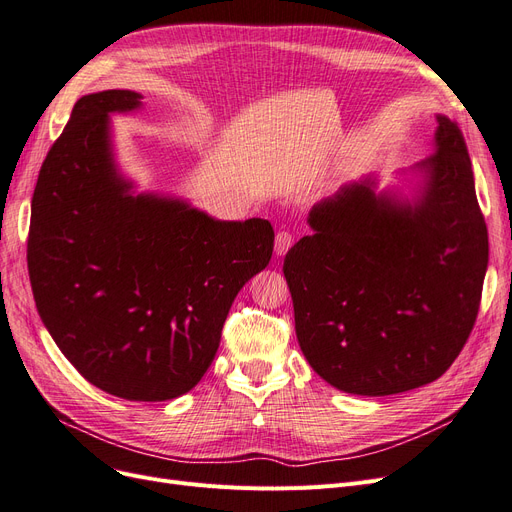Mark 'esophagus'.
<instances>
[{"instance_id":"esophagus-1","label":"esophagus","mask_w":512,"mask_h":512,"mask_svg":"<svg viewBox=\"0 0 512 512\" xmlns=\"http://www.w3.org/2000/svg\"><path fill=\"white\" fill-rule=\"evenodd\" d=\"M292 243H294V235L292 232H288V230H280L275 235V254L277 256H284L290 247H292Z\"/></svg>"}]
</instances>
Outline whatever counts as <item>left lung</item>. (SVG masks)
I'll use <instances>...</instances> for the list:
<instances>
[{"label": "left lung", "instance_id": "left-lung-1", "mask_svg": "<svg viewBox=\"0 0 512 512\" xmlns=\"http://www.w3.org/2000/svg\"><path fill=\"white\" fill-rule=\"evenodd\" d=\"M414 207L354 183L309 213L284 275L307 363L339 391L395 395L438 380L466 346L489 237L466 138L438 117Z\"/></svg>", "mask_w": 512, "mask_h": 512}]
</instances>
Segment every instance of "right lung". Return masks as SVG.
<instances>
[{"mask_svg":"<svg viewBox=\"0 0 512 512\" xmlns=\"http://www.w3.org/2000/svg\"><path fill=\"white\" fill-rule=\"evenodd\" d=\"M138 104L128 89L74 104L38 175L27 269L44 327L87 382L164 401L205 376L230 305L269 265L275 235L260 218L220 222L179 200L128 194L108 113Z\"/></svg>","mask_w":512,"mask_h":512,"instance_id":"obj_1","label":"right lung"}]
</instances>
